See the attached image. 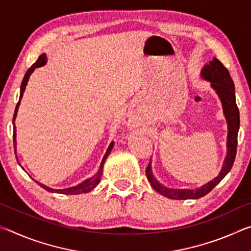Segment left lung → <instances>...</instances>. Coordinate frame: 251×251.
Here are the masks:
<instances>
[{
	"label": "left lung",
	"instance_id": "obj_1",
	"mask_svg": "<svg viewBox=\"0 0 251 251\" xmlns=\"http://www.w3.org/2000/svg\"><path fill=\"white\" fill-rule=\"evenodd\" d=\"M201 78L210 82L211 87L217 93L220 100L223 104L224 115L227 120L228 125V136H227V155L223 164V168L220 171L219 175L214 179L207 182L206 185L199 187L197 189H172L163 186L156 180V178L152 175L151 163L148 164L146 168L147 179L150 180L151 185L156 192H158L163 196L171 199H198L203 197L208 193H210L212 189L217 186L220 181L224 179V177L230 172V169L235 161L236 152H237V137L238 130H239L240 118H239V109L236 104V95H235V85L230 77L228 70L223 65V63L218 61L217 58H214L202 67Z\"/></svg>",
	"mask_w": 251,
	"mask_h": 251
}]
</instances>
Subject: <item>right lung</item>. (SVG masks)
<instances>
[{"label": "right lung", "instance_id": "add662e5", "mask_svg": "<svg viewBox=\"0 0 251 251\" xmlns=\"http://www.w3.org/2000/svg\"><path fill=\"white\" fill-rule=\"evenodd\" d=\"M46 64V55L45 54H42L40 55V57L37 61L34 63V64L29 67L27 70L26 73H25L24 78L22 80V84H21V92H20V100H19V103L16 105L15 107V112H14V116H13V125H14V129H13V142H14V147H15V151H16V128H15V118H16V114H18V109H19V106H20V101L21 99H22L23 96V93L25 91V87H26L27 82H28V78L31 74L34 72V70L37 69V67H41ZM113 146H114V143L112 142L109 144V146L107 148V151H106L105 155L103 157V159H101V163H100V166L99 168V172H97L94 176L91 177V178H87L86 180H84L83 182H80V184L73 186V187H69V188H65V189H53V188H50V187L45 186L43 184H40L39 181H36L37 184H39L41 187H43L45 190H48L50 193H57V194H63V195H79V194H85V193H88L91 192L92 189H94L95 187L99 185V182L100 181V177H101V174H103V166H104V163L106 158H107L110 151L113 150ZM16 159H18V157H16ZM18 163H19V159H18Z\"/></svg>", "mask_w": 251, "mask_h": 251}]
</instances>
